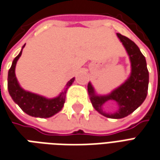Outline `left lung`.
<instances>
[{"label": "left lung", "mask_w": 160, "mask_h": 160, "mask_svg": "<svg viewBox=\"0 0 160 160\" xmlns=\"http://www.w3.org/2000/svg\"><path fill=\"white\" fill-rule=\"evenodd\" d=\"M117 36L127 52L131 61V71L125 82L107 95H98L92 83L87 86L90 99L98 113L110 119H121L133 113L146 99L149 82V74L145 57L139 47L129 38L117 33ZM109 101L117 102L118 109L113 113L103 111L104 104Z\"/></svg>", "instance_id": "obj_1"}]
</instances>
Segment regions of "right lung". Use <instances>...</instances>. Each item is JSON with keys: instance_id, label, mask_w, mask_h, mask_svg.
<instances>
[{"instance_id": "1", "label": "right lung", "mask_w": 160, "mask_h": 160, "mask_svg": "<svg viewBox=\"0 0 160 160\" xmlns=\"http://www.w3.org/2000/svg\"><path fill=\"white\" fill-rule=\"evenodd\" d=\"M25 45H23L22 50L12 61V66L8 71V89L11 98L15 103H17L24 113L32 117L38 118H50L61 111L65 102L66 92L69 86L74 81V78H72L66 84L64 89L58 97L54 98H47L43 96L38 95L33 92L23 90L17 80L15 74V68L18 58L22 55V51Z\"/></svg>"}]
</instances>
